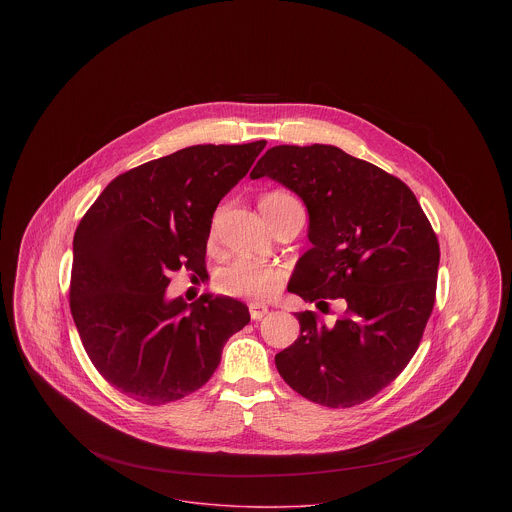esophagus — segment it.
Segmentation results:
<instances>
[{
	"label": "esophagus",
	"mask_w": 512,
	"mask_h": 512,
	"mask_svg": "<svg viewBox=\"0 0 512 512\" xmlns=\"http://www.w3.org/2000/svg\"><path fill=\"white\" fill-rule=\"evenodd\" d=\"M250 317L254 319V321H258V319H262L266 313H268V307L266 305H262V303H250Z\"/></svg>",
	"instance_id": "obj_1"
}]
</instances>
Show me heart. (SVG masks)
Masks as SVG:
<instances>
[{"instance_id": "b5f03b06", "label": "heart", "mask_w": 512, "mask_h": 512, "mask_svg": "<svg viewBox=\"0 0 512 512\" xmlns=\"http://www.w3.org/2000/svg\"><path fill=\"white\" fill-rule=\"evenodd\" d=\"M292 199L286 193H270L260 201V207H270L280 201ZM286 282V272L280 266L254 262V260H234L220 268L215 274V288L230 297H242L252 301L272 299L282 290Z\"/></svg>"}]
</instances>
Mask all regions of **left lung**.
Instances as JSON below:
<instances>
[{
    "label": "left lung",
    "mask_w": 512,
    "mask_h": 512,
    "mask_svg": "<svg viewBox=\"0 0 512 512\" xmlns=\"http://www.w3.org/2000/svg\"><path fill=\"white\" fill-rule=\"evenodd\" d=\"M250 177L282 183L307 207L311 248L288 290L345 301L331 327L295 313L301 331L276 355L278 372L315 404H363L418 351L436 303L438 236L406 183L339 147H270Z\"/></svg>",
    "instance_id": "left-lung-1"
}]
</instances>
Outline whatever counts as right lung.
Returning a JSON list of instances; mask_svg holds the SVG:
<instances>
[{"mask_svg":"<svg viewBox=\"0 0 512 512\" xmlns=\"http://www.w3.org/2000/svg\"><path fill=\"white\" fill-rule=\"evenodd\" d=\"M266 142L191 146L118 175L80 220L73 240L71 311L84 351L116 390L147 406L199 390L224 343L250 321L226 295L187 305L165 299L171 274L207 272L220 199Z\"/></svg>","mask_w":512,"mask_h":512,"instance_id":"add662e5","label":"right lung"}]
</instances>
